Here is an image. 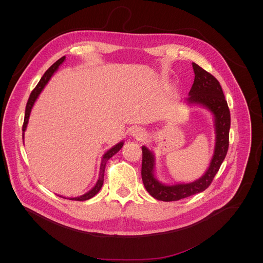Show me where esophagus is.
I'll list each match as a JSON object with an SVG mask.
<instances>
[{"mask_svg": "<svg viewBox=\"0 0 263 263\" xmlns=\"http://www.w3.org/2000/svg\"><path fill=\"white\" fill-rule=\"evenodd\" d=\"M132 135H133V137H135L136 139L142 140V139L145 138L146 133H145V130H143L141 127H135V128L132 130Z\"/></svg>", "mask_w": 263, "mask_h": 263, "instance_id": "1", "label": "esophagus"}]
</instances>
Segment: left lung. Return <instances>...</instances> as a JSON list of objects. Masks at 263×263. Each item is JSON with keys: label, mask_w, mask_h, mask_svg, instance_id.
<instances>
[{"label": "left lung", "mask_w": 263, "mask_h": 263, "mask_svg": "<svg viewBox=\"0 0 263 263\" xmlns=\"http://www.w3.org/2000/svg\"><path fill=\"white\" fill-rule=\"evenodd\" d=\"M194 82L188 93V104L200 105L214 115L216 144L213 158L205 173L190 183L167 185L161 183L155 176V156L146 146L142 147V179L151 195L162 201H174L202 192L209 187L218 173L229 148V132L231 125L230 110L219 81L192 63Z\"/></svg>", "instance_id": "obj_1"}]
</instances>
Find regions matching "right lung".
Listing matches in <instances>:
<instances>
[{"label":"right lung","mask_w":263,"mask_h":263,"mask_svg":"<svg viewBox=\"0 0 263 263\" xmlns=\"http://www.w3.org/2000/svg\"><path fill=\"white\" fill-rule=\"evenodd\" d=\"M66 60V57H63L61 58L59 61H57L45 73L44 75L42 76V78L40 79L39 83L37 84V86L34 88V90L31 92L30 96H29V99L27 101V104H26V108H25V116H24V122H23V126H22V130H23V138H24V132L26 130V127H27V124H28V120H29V116H30V112H31V109L34 105V102L36 101V99L39 96V94L41 93V91L43 90V88L45 87V85L47 84V82L49 81V79L51 78V76L54 74V72L59 69V67L64 63V61ZM123 146V142H119L118 144H116L115 146H113L112 148L110 150L107 151L103 157H102V160H101V165H100V171H99V178L95 184V186L92 188L91 190H89L88 192H86L85 194L81 195V196H77V197H70L69 199L71 200H79V201H83V200H87V199H90L92 198L94 195H96L99 190L102 187L103 185V181H104V172H105V166H106V163L107 161L112 157L113 155H115L118 151L120 150ZM63 197V196H61Z\"/></svg>","instance_id":"right-lung-1"}]
</instances>
